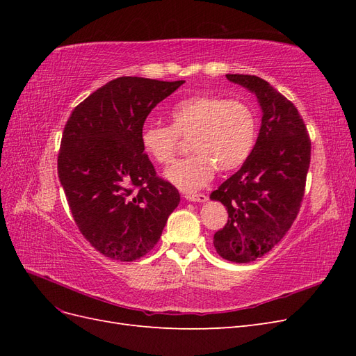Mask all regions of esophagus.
<instances>
[{
  "label": "esophagus",
  "instance_id": "obj_1",
  "mask_svg": "<svg viewBox=\"0 0 356 356\" xmlns=\"http://www.w3.org/2000/svg\"><path fill=\"white\" fill-rule=\"evenodd\" d=\"M186 199L188 202H207L208 197L202 195V193H199V195H195V193H190V195H186Z\"/></svg>",
  "mask_w": 356,
  "mask_h": 356
}]
</instances>
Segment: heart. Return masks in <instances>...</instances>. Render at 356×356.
Returning a JSON list of instances; mask_svg holds the SVG:
<instances>
[{
    "label": "heart",
    "mask_w": 356,
    "mask_h": 356,
    "mask_svg": "<svg viewBox=\"0 0 356 356\" xmlns=\"http://www.w3.org/2000/svg\"><path fill=\"white\" fill-rule=\"evenodd\" d=\"M170 126L149 123L141 132L144 152L160 165H169L179 148V138L190 139V157L165 172L169 182L196 191L213 178L215 170L241 168L255 144L257 117L248 104L218 95H193L169 111Z\"/></svg>",
    "instance_id": "heart-1"
}]
</instances>
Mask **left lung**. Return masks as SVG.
<instances>
[{
    "mask_svg": "<svg viewBox=\"0 0 356 356\" xmlns=\"http://www.w3.org/2000/svg\"><path fill=\"white\" fill-rule=\"evenodd\" d=\"M252 92L261 106V127L242 168L211 193L229 212L213 234L220 257L251 263L286 234L301 207L310 165V138L294 104L257 75L227 74Z\"/></svg>",
    "mask_w": 356,
    "mask_h": 356,
    "instance_id": "1",
    "label": "left lung"
}]
</instances>
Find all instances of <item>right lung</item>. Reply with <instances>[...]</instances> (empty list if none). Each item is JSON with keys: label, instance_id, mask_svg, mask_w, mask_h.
Segmentation results:
<instances>
[{"label": "right lung", "instance_id": "right-lung-1", "mask_svg": "<svg viewBox=\"0 0 356 356\" xmlns=\"http://www.w3.org/2000/svg\"><path fill=\"white\" fill-rule=\"evenodd\" d=\"M184 80L118 77L75 106L63 129L58 175L86 241L117 261L153 250L179 193L156 175L141 145L145 118Z\"/></svg>", "mask_w": 356, "mask_h": 356}]
</instances>
